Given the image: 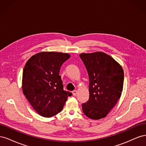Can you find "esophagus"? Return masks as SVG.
Instances as JSON below:
<instances>
[{"mask_svg": "<svg viewBox=\"0 0 146 146\" xmlns=\"http://www.w3.org/2000/svg\"><path fill=\"white\" fill-rule=\"evenodd\" d=\"M72 94L74 96H76L77 94V90H74L72 91Z\"/></svg>", "mask_w": 146, "mask_h": 146, "instance_id": "1", "label": "esophagus"}]
</instances>
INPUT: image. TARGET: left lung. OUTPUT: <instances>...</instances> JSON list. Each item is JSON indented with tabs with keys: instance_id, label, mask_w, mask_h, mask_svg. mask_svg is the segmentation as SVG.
Listing matches in <instances>:
<instances>
[{
	"instance_id": "left-lung-1",
	"label": "left lung",
	"mask_w": 146,
	"mask_h": 146,
	"mask_svg": "<svg viewBox=\"0 0 146 146\" xmlns=\"http://www.w3.org/2000/svg\"><path fill=\"white\" fill-rule=\"evenodd\" d=\"M80 57L89 77V99L82 110L92 119L106 117L120 98L124 74L122 68L104 52L82 54Z\"/></svg>"
}]
</instances>
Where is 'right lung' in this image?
Instances as JSON below:
<instances>
[{"label":"right lung","mask_w":146,"mask_h":146,"mask_svg":"<svg viewBox=\"0 0 146 146\" xmlns=\"http://www.w3.org/2000/svg\"><path fill=\"white\" fill-rule=\"evenodd\" d=\"M69 58L68 54L43 52L34 55L26 63L23 74V93L39 115H56L72 95L63 90L59 75L61 65Z\"/></svg>","instance_id":"1"}]
</instances>
